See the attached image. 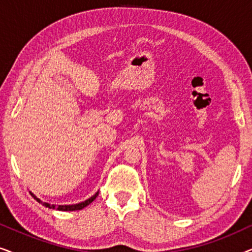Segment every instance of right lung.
Returning a JSON list of instances; mask_svg holds the SVG:
<instances>
[{"label":"right lung","instance_id":"obj_1","mask_svg":"<svg viewBox=\"0 0 252 252\" xmlns=\"http://www.w3.org/2000/svg\"><path fill=\"white\" fill-rule=\"evenodd\" d=\"M31 195L33 196L34 198L36 199L37 202L39 203H41V204L42 205H44L46 206V208H49V209H56V210H60V211H75V210H81V209H84V208H86V206L87 205H89L91 204V203L94 201V199L97 197V195H98V191L96 192L95 195H93L91 198H88V199H86L85 202H81V203H78V204H72V205H51V204H49V203H46V202H42L41 201L40 198H37L35 195L34 194H32V192H31Z\"/></svg>","mask_w":252,"mask_h":252}]
</instances>
